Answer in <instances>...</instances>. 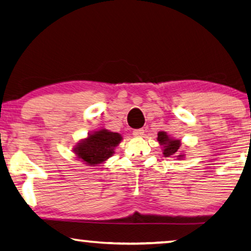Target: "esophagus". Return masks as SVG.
<instances>
[{"mask_svg": "<svg viewBox=\"0 0 251 251\" xmlns=\"http://www.w3.org/2000/svg\"><path fill=\"white\" fill-rule=\"evenodd\" d=\"M144 134V129L143 128H138V129H134L133 130V135L134 136H136V137H138V136H142Z\"/></svg>", "mask_w": 251, "mask_h": 251, "instance_id": "1", "label": "esophagus"}]
</instances>
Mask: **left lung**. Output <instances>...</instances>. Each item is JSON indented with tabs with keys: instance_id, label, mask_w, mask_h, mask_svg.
I'll use <instances>...</instances> for the list:
<instances>
[{
	"instance_id": "left-lung-1",
	"label": "left lung",
	"mask_w": 251,
	"mask_h": 251,
	"mask_svg": "<svg viewBox=\"0 0 251 251\" xmlns=\"http://www.w3.org/2000/svg\"><path fill=\"white\" fill-rule=\"evenodd\" d=\"M158 142L163 147V155L166 158L170 156H177L178 159L184 158V154H179V148H180V141L171 138L166 132L158 133Z\"/></svg>"
}]
</instances>
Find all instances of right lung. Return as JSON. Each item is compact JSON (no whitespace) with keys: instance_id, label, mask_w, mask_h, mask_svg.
<instances>
[{"instance_id":"add662e5","label":"right lung","mask_w":251,"mask_h":251,"mask_svg":"<svg viewBox=\"0 0 251 251\" xmlns=\"http://www.w3.org/2000/svg\"><path fill=\"white\" fill-rule=\"evenodd\" d=\"M121 141V134L102 128L90 134L85 140L77 143L73 152L82 162L88 166H97L114 154V149Z\"/></svg>"}]
</instances>
